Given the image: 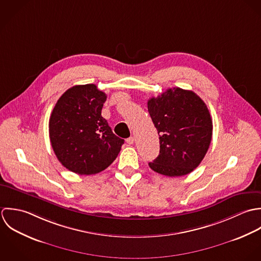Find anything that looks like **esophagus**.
Masks as SVG:
<instances>
[{
    "label": "esophagus",
    "mask_w": 261,
    "mask_h": 261,
    "mask_svg": "<svg viewBox=\"0 0 261 261\" xmlns=\"http://www.w3.org/2000/svg\"><path fill=\"white\" fill-rule=\"evenodd\" d=\"M134 141H135V138H134V137H129V138H127V139H126V142H127L128 144H130V145H131V144H133V143H134Z\"/></svg>",
    "instance_id": "esophagus-1"
}]
</instances>
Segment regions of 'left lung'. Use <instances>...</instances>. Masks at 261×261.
<instances>
[{
	"label": "left lung",
	"mask_w": 261,
	"mask_h": 261,
	"mask_svg": "<svg viewBox=\"0 0 261 261\" xmlns=\"http://www.w3.org/2000/svg\"><path fill=\"white\" fill-rule=\"evenodd\" d=\"M159 135V155L149 162L166 176H181L199 166L212 140L213 122L207 105L194 92L168 89L147 102Z\"/></svg>",
	"instance_id": "obj_1"
}]
</instances>
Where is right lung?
<instances>
[{
	"instance_id": "1",
	"label": "right lung",
	"mask_w": 261,
	"mask_h": 261,
	"mask_svg": "<svg viewBox=\"0 0 261 261\" xmlns=\"http://www.w3.org/2000/svg\"><path fill=\"white\" fill-rule=\"evenodd\" d=\"M106 100V94L96 85H80L68 89L53 108L49 119L53 151L60 163L74 173L103 171L124 143L102 117Z\"/></svg>"
}]
</instances>
